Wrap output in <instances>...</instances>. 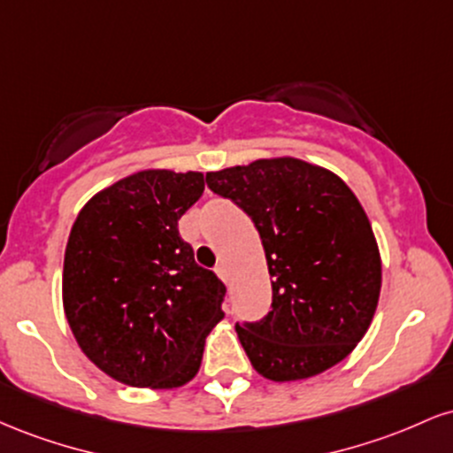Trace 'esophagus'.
Returning a JSON list of instances; mask_svg holds the SVG:
<instances>
[{
    "label": "esophagus",
    "mask_w": 453,
    "mask_h": 453,
    "mask_svg": "<svg viewBox=\"0 0 453 453\" xmlns=\"http://www.w3.org/2000/svg\"><path fill=\"white\" fill-rule=\"evenodd\" d=\"M215 273H217V277H219L223 283H227V280H230V274H227V268H226V264H219V266L215 268Z\"/></svg>",
    "instance_id": "34e87169"
}]
</instances>
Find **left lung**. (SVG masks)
<instances>
[{
    "label": "left lung",
    "instance_id": "obj_1",
    "mask_svg": "<svg viewBox=\"0 0 453 453\" xmlns=\"http://www.w3.org/2000/svg\"><path fill=\"white\" fill-rule=\"evenodd\" d=\"M206 185L251 217L266 251L273 309L236 324L253 368L270 381H298L345 360L381 292L375 234L345 180L274 157L209 173Z\"/></svg>",
    "mask_w": 453,
    "mask_h": 453
}]
</instances>
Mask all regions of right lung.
<instances>
[{"instance_id": "1", "label": "right lung", "mask_w": 453, "mask_h": 453, "mask_svg": "<svg viewBox=\"0 0 453 453\" xmlns=\"http://www.w3.org/2000/svg\"><path fill=\"white\" fill-rule=\"evenodd\" d=\"M202 191V173L142 170L93 196L72 226L67 324L82 353L126 386H185L223 319L226 285L179 234Z\"/></svg>"}]
</instances>
